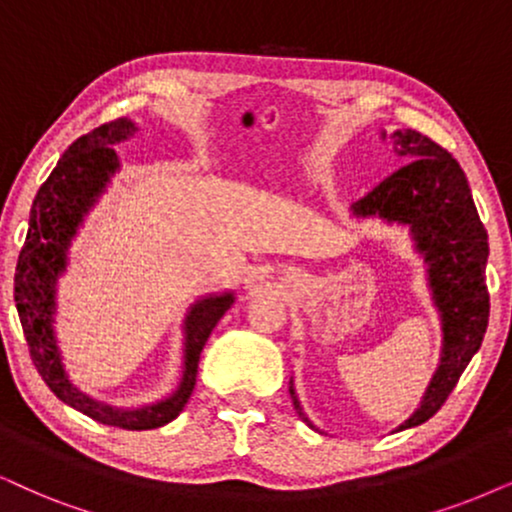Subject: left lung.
Instances as JSON below:
<instances>
[{
    "mask_svg": "<svg viewBox=\"0 0 512 512\" xmlns=\"http://www.w3.org/2000/svg\"><path fill=\"white\" fill-rule=\"evenodd\" d=\"M409 163L380 181L352 205L357 215H380L411 224L418 248L430 264V283L444 319V352L420 409L399 430L425 423L442 409L458 378L482 345L489 323L487 229L480 222L465 172L435 141L406 129L397 132ZM295 409L304 418L300 401ZM307 420V418H304Z\"/></svg>",
    "mask_w": 512,
    "mask_h": 512,
    "instance_id": "1",
    "label": "left lung"
}]
</instances>
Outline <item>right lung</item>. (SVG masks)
<instances>
[{"mask_svg":"<svg viewBox=\"0 0 512 512\" xmlns=\"http://www.w3.org/2000/svg\"><path fill=\"white\" fill-rule=\"evenodd\" d=\"M134 125L125 118L103 122L92 132L82 134L68 146L63 158L58 160L54 172L37 191L30 210V229L18 255L14 300L21 319L25 342H28L30 359L37 373L47 383L58 399L66 401L84 416L96 423L113 425L122 430H153L170 423L181 413L196 385L198 361L208 342L212 328L231 307L234 297H210L198 302L191 309L189 335H186V371L179 390L170 399L139 411H115L111 406H101L89 401L68 385L58 359L54 331H51V314H54V286L56 278L66 264V248L80 224L84 212L99 196L111 172L118 167V155L113 144L125 141L132 134Z\"/></svg>","mask_w":512,"mask_h":512,"instance_id":"right-lung-1","label":"right lung"}]
</instances>
